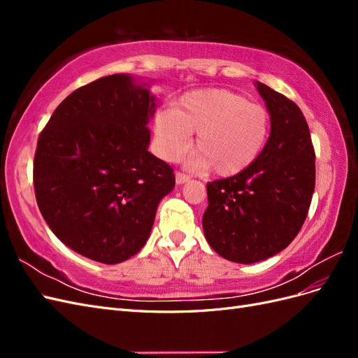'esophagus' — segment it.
Returning <instances> with one entry per match:
<instances>
[{
    "label": "esophagus",
    "instance_id": "esophagus-1",
    "mask_svg": "<svg viewBox=\"0 0 358 358\" xmlns=\"http://www.w3.org/2000/svg\"><path fill=\"white\" fill-rule=\"evenodd\" d=\"M189 180V176L185 175V173H180V171H176V183L178 185H182V183H185Z\"/></svg>",
    "mask_w": 358,
    "mask_h": 358
}]
</instances>
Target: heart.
Masks as SVG:
<instances>
[{"label":"heart","instance_id":"obj_1","mask_svg":"<svg viewBox=\"0 0 358 358\" xmlns=\"http://www.w3.org/2000/svg\"><path fill=\"white\" fill-rule=\"evenodd\" d=\"M196 133V164L230 178L251 167L270 134V113L230 90L208 88L183 94L173 109L154 117V142L161 158L178 159Z\"/></svg>","mask_w":358,"mask_h":358}]
</instances>
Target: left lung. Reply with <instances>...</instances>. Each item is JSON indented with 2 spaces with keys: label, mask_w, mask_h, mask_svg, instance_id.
<instances>
[{
  "label": "left lung",
  "mask_w": 358,
  "mask_h": 358,
  "mask_svg": "<svg viewBox=\"0 0 358 358\" xmlns=\"http://www.w3.org/2000/svg\"><path fill=\"white\" fill-rule=\"evenodd\" d=\"M270 113L262 155L239 175L208 183L203 231L216 254L252 264L285 249L297 233L315 189V150L296 103L255 82Z\"/></svg>",
  "instance_id": "8db88e82"
}]
</instances>
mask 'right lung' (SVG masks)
<instances>
[{
    "instance_id": "add662e5",
    "label": "right lung",
    "mask_w": 358,
    "mask_h": 358,
    "mask_svg": "<svg viewBox=\"0 0 358 358\" xmlns=\"http://www.w3.org/2000/svg\"><path fill=\"white\" fill-rule=\"evenodd\" d=\"M149 83L112 74L71 92L43 129L34 157L38 209L58 239L117 264L149 239L175 173L148 150L155 96Z\"/></svg>"
}]
</instances>
